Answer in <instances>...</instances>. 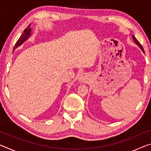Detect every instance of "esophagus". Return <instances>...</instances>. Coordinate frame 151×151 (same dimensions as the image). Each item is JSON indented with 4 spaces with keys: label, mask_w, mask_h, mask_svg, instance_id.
I'll list each match as a JSON object with an SVG mask.
<instances>
[{
    "label": "esophagus",
    "mask_w": 151,
    "mask_h": 151,
    "mask_svg": "<svg viewBox=\"0 0 151 151\" xmlns=\"http://www.w3.org/2000/svg\"><path fill=\"white\" fill-rule=\"evenodd\" d=\"M86 80H87V78H86V76L85 75H84V74L81 75L78 78L79 82H81V83H84V82H85Z\"/></svg>",
    "instance_id": "obj_1"
}]
</instances>
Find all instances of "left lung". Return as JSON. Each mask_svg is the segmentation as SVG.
Returning a JSON list of instances; mask_svg holds the SVG:
<instances>
[{
    "label": "left lung",
    "instance_id": "obj_1",
    "mask_svg": "<svg viewBox=\"0 0 151 151\" xmlns=\"http://www.w3.org/2000/svg\"><path fill=\"white\" fill-rule=\"evenodd\" d=\"M132 39H133V40H134V42L136 43V44H137L138 46H139V48H140V49H141V50H142V52H145L144 49H143V47H142V46L141 45H140V42H139V41H138V40H137L136 38L134 37V36H132Z\"/></svg>",
    "mask_w": 151,
    "mask_h": 151
}]
</instances>
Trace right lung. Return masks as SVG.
Instances as JSON below:
<instances>
[{"instance_id":"add662e5","label":"right lung","mask_w":151,"mask_h":151,"mask_svg":"<svg viewBox=\"0 0 151 151\" xmlns=\"http://www.w3.org/2000/svg\"><path fill=\"white\" fill-rule=\"evenodd\" d=\"M30 24H30L29 26H28L26 28V29H24L23 33H22V35L20 36V37L19 39V40H18L17 41L16 44H15L14 47V48H13L14 50L16 49V48L18 47H19V46L21 45L22 43H23L25 41V40H27L30 37V32H31V29H30Z\"/></svg>"}]
</instances>
